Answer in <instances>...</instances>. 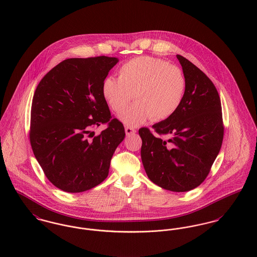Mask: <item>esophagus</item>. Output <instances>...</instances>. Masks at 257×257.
Returning <instances> with one entry per match:
<instances>
[{
    "mask_svg": "<svg viewBox=\"0 0 257 257\" xmlns=\"http://www.w3.org/2000/svg\"><path fill=\"white\" fill-rule=\"evenodd\" d=\"M125 132H126V135H132V134H135L137 132L136 129L133 128V127H125Z\"/></svg>",
    "mask_w": 257,
    "mask_h": 257,
    "instance_id": "1",
    "label": "esophagus"
}]
</instances>
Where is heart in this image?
<instances>
[{"instance_id":"b5f03b06","label":"heart","mask_w":257,"mask_h":257,"mask_svg":"<svg viewBox=\"0 0 257 257\" xmlns=\"http://www.w3.org/2000/svg\"><path fill=\"white\" fill-rule=\"evenodd\" d=\"M186 89L181 68L150 56L128 61L118 71V78L108 76L103 82L107 104L120 111L131 100L137 102L119 114L120 120L137 126L152 118L165 120L180 107Z\"/></svg>"}]
</instances>
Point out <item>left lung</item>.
<instances>
[{"label": "left lung", "instance_id": "1", "mask_svg": "<svg viewBox=\"0 0 257 257\" xmlns=\"http://www.w3.org/2000/svg\"><path fill=\"white\" fill-rule=\"evenodd\" d=\"M186 80V89L178 110L155 123L152 135L141 128V156L153 183L174 192L199 186L210 173L223 140V121L218 92L211 79L194 64L177 55Z\"/></svg>", "mask_w": 257, "mask_h": 257}]
</instances>
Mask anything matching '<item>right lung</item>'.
<instances>
[{"label": "right lung", "instance_id": "obj_1", "mask_svg": "<svg viewBox=\"0 0 257 257\" xmlns=\"http://www.w3.org/2000/svg\"><path fill=\"white\" fill-rule=\"evenodd\" d=\"M117 62L107 56L66 59L35 91L31 147L48 181L65 192H83L105 181L125 138L123 124L111 116L103 95V82ZM101 123L108 127L88 141L90 129Z\"/></svg>", "mask_w": 257, "mask_h": 257}]
</instances>
